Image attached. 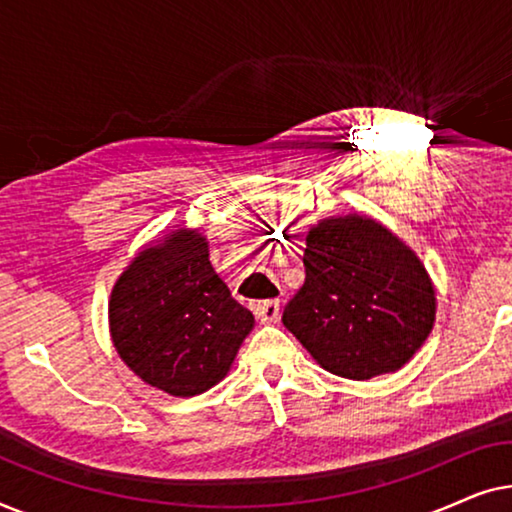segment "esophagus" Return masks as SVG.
<instances>
[{"label": "esophagus", "mask_w": 512, "mask_h": 512, "mask_svg": "<svg viewBox=\"0 0 512 512\" xmlns=\"http://www.w3.org/2000/svg\"><path fill=\"white\" fill-rule=\"evenodd\" d=\"M256 317L261 324H277L279 319V300H263L256 305Z\"/></svg>", "instance_id": "esophagus-1"}]
</instances>
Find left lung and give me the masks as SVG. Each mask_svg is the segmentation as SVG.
Wrapping results in <instances>:
<instances>
[{
	"label": "left lung",
	"mask_w": 512,
	"mask_h": 512,
	"mask_svg": "<svg viewBox=\"0 0 512 512\" xmlns=\"http://www.w3.org/2000/svg\"><path fill=\"white\" fill-rule=\"evenodd\" d=\"M305 244V284L284 307V326L347 380L403 368L436 321V291L415 251L359 214L321 219Z\"/></svg>",
	"instance_id": "8db88e82"
}]
</instances>
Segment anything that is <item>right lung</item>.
<instances>
[{"instance_id":"add662e5","label":"right lung","mask_w":512,"mask_h":512,"mask_svg":"<svg viewBox=\"0 0 512 512\" xmlns=\"http://www.w3.org/2000/svg\"><path fill=\"white\" fill-rule=\"evenodd\" d=\"M254 328L230 296L198 230H172L146 244L111 289L109 331L132 373L170 396H195L221 382Z\"/></svg>"}]
</instances>
